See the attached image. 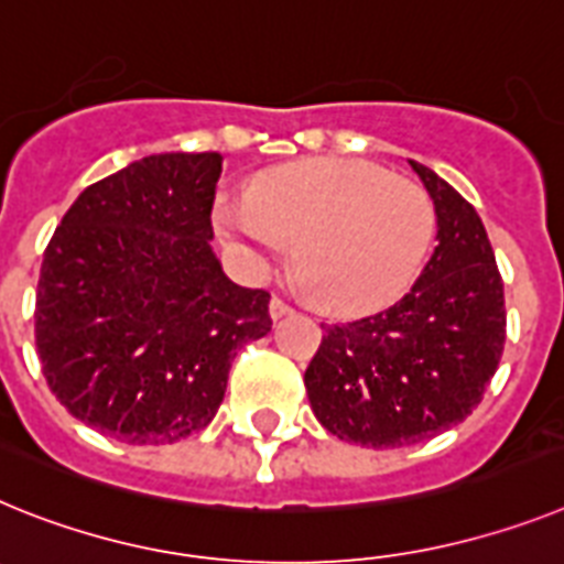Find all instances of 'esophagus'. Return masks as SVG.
Returning <instances> with one entry per match:
<instances>
[{
  "label": "esophagus",
  "instance_id": "obj_1",
  "mask_svg": "<svg viewBox=\"0 0 564 564\" xmlns=\"http://www.w3.org/2000/svg\"><path fill=\"white\" fill-rule=\"evenodd\" d=\"M291 311H293V307L288 305L285 300H279V296H273V300H271V319L273 322L282 319V316H288V314H291Z\"/></svg>",
  "mask_w": 564,
  "mask_h": 564
}]
</instances>
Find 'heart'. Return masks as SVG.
Wrapping results in <instances>:
<instances>
[{
	"mask_svg": "<svg viewBox=\"0 0 564 564\" xmlns=\"http://www.w3.org/2000/svg\"><path fill=\"white\" fill-rule=\"evenodd\" d=\"M216 228L257 264L293 259L322 305L370 314L420 273L436 230L427 194L359 159H305L216 205Z\"/></svg>",
	"mask_w": 564,
	"mask_h": 564,
	"instance_id": "heart-1",
	"label": "heart"
}]
</instances>
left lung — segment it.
Instances as JSON below:
<instances>
[{"instance_id": "1", "label": "left lung", "mask_w": 564, "mask_h": 564, "mask_svg": "<svg viewBox=\"0 0 564 564\" xmlns=\"http://www.w3.org/2000/svg\"><path fill=\"white\" fill-rule=\"evenodd\" d=\"M436 214V248L416 285L382 314L322 325L305 370L316 420L362 447H402L459 425L497 373L505 293L470 202L408 159Z\"/></svg>"}]
</instances>
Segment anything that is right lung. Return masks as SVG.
Wrapping results in <instances>:
<instances>
[{
    "label": "right lung",
    "instance_id": "right-lung-1",
    "mask_svg": "<svg viewBox=\"0 0 564 564\" xmlns=\"http://www.w3.org/2000/svg\"><path fill=\"white\" fill-rule=\"evenodd\" d=\"M219 153H153L85 187L36 285V350L67 413L128 445L216 416L236 350L271 330V293L230 282L210 239Z\"/></svg>",
    "mask_w": 564,
    "mask_h": 564
}]
</instances>
